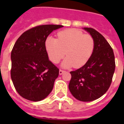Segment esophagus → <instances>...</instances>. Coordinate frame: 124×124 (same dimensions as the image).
I'll return each instance as SVG.
<instances>
[{
  "mask_svg": "<svg viewBox=\"0 0 124 124\" xmlns=\"http://www.w3.org/2000/svg\"><path fill=\"white\" fill-rule=\"evenodd\" d=\"M64 71H63V70H59V75H62V73H64Z\"/></svg>",
  "mask_w": 124,
  "mask_h": 124,
  "instance_id": "1",
  "label": "esophagus"
}]
</instances>
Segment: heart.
Instances as JSON below:
<instances>
[{
  "label": "heart",
  "mask_w": 124,
  "mask_h": 124,
  "mask_svg": "<svg viewBox=\"0 0 124 124\" xmlns=\"http://www.w3.org/2000/svg\"><path fill=\"white\" fill-rule=\"evenodd\" d=\"M57 37V39L48 37L45 41V47L51 62L57 64L66 54L67 57L62 64L64 68L73 66L78 68L86 64L94 50L92 36L70 28L58 32Z\"/></svg>",
  "instance_id": "obj_1"
}]
</instances>
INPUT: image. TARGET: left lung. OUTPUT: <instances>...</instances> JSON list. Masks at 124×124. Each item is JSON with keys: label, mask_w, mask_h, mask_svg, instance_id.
<instances>
[{"label": "left lung", "mask_w": 124, "mask_h": 124, "mask_svg": "<svg viewBox=\"0 0 124 124\" xmlns=\"http://www.w3.org/2000/svg\"><path fill=\"white\" fill-rule=\"evenodd\" d=\"M84 29L94 39V50L84 66L70 72L69 89L77 100L90 102L101 97L109 88L115 61L113 50L106 39L93 28Z\"/></svg>", "instance_id": "left-lung-1"}]
</instances>
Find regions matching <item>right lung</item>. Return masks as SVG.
Listing matches in <instances>:
<instances>
[{"label": "right lung", "mask_w": 124, "mask_h": 124, "mask_svg": "<svg viewBox=\"0 0 124 124\" xmlns=\"http://www.w3.org/2000/svg\"><path fill=\"white\" fill-rule=\"evenodd\" d=\"M62 25H41L27 30L15 44L11 54V77L16 91L28 100L37 102L51 92L59 70L50 60L45 41Z\"/></svg>", "instance_id": "right-lung-1"}]
</instances>
